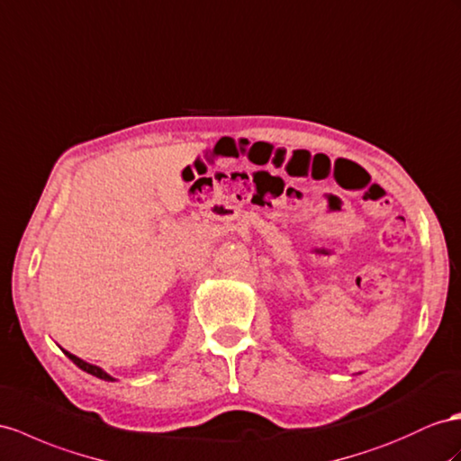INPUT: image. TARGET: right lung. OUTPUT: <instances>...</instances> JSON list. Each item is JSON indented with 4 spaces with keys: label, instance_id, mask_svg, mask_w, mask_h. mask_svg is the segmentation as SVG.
I'll list each match as a JSON object with an SVG mask.
<instances>
[{
    "label": "right lung",
    "instance_id": "add662e5",
    "mask_svg": "<svg viewBox=\"0 0 461 461\" xmlns=\"http://www.w3.org/2000/svg\"><path fill=\"white\" fill-rule=\"evenodd\" d=\"M64 352H66V357H68L69 360H72V362L77 366V368L84 370V372H87V374H91V375H95V377H99V380H104V382H116L111 374H107L103 368H99V366L89 364V362H86V360H81L79 357H76V354L68 352V350H64Z\"/></svg>",
    "mask_w": 461,
    "mask_h": 461
}]
</instances>
